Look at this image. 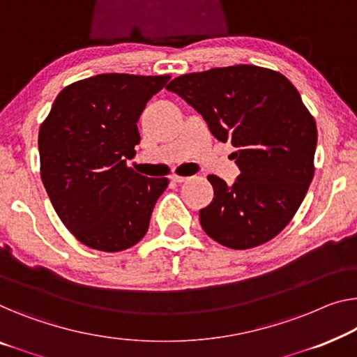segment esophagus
<instances>
[{
    "label": "esophagus",
    "mask_w": 357,
    "mask_h": 357,
    "mask_svg": "<svg viewBox=\"0 0 357 357\" xmlns=\"http://www.w3.org/2000/svg\"><path fill=\"white\" fill-rule=\"evenodd\" d=\"M169 178H172L173 183H184V181L189 179L188 176H179V174H172V176H169Z\"/></svg>",
    "instance_id": "1"
}]
</instances>
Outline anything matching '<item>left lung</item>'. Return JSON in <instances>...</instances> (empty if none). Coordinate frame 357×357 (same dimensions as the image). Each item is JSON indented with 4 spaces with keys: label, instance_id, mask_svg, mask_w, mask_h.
Masks as SVG:
<instances>
[{
    "label": "left lung",
    "instance_id": "left-lung-1",
    "mask_svg": "<svg viewBox=\"0 0 357 357\" xmlns=\"http://www.w3.org/2000/svg\"><path fill=\"white\" fill-rule=\"evenodd\" d=\"M199 112L211 135L231 142L236 183L210 174L213 202L200 225L221 245H263L289 225L314 176L316 121L282 73L232 66L188 73L167 86Z\"/></svg>",
    "mask_w": 357,
    "mask_h": 357
}]
</instances>
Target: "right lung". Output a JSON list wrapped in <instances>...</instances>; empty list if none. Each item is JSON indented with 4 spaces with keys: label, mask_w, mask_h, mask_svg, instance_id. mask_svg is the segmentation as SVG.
<instances>
[{
    "label": "right lung",
    "mask_w": 357,
    "mask_h": 357,
    "mask_svg": "<svg viewBox=\"0 0 357 357\" xmlns=\"http://www.w3.org/2000/svg\"><path fill=\"white\" fill-rule=\"evenodd\" d=\"M168 75L102 73L63 88L38 135L41 179L61 221L84 245L121 252L149 229L167 178L126 167L137 120Z\"/></svg>",
    "instance_id": "right-lung-1"
}]
</instances>
